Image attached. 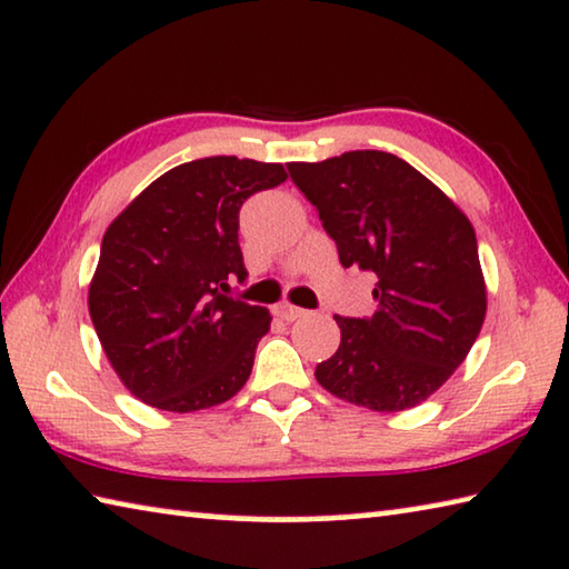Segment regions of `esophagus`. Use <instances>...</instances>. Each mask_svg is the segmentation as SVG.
<instances>
[{
    "label": "esophagus",
    "mask_w": 569,
    "mask_h": 569,
    "mask_svg": "<svg viewBox=\"0 0 569 569\" xmlns=\"http://www.w3.org/2000/svg\"><path fill=\"white\" fill-rule=\"evenodd\" d=\"M276 317H281L283 321H296L306 317V311L299 309V306H291V303H278L276 306Z\"/></svg>",
    "instance_id": "34e87169"
}]
</instances>
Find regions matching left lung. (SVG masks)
I'll return each mask as SVG.
<instances>
[{
  "instance_id": "obj_1",
  "label": "left lung",
  "mask_w": 569,
  "mask_h": 569,
  "mask_svg": "<svg viewBox=\"0 0 569 569\" xmlns=\"http://www.w3.org/2000/svg\"><path fill=\"white\" fill-rule=\"evenodd\" d=\"M339 263L375 273L372 317H333L339 349L317 365L337 398L377 412L428 400L471 351L486 317L476 232L440 189L387 151L288 164Z\"/></svg>"
}]
</instances>
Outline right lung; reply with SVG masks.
Segmentation results:
<instances>
[{
	"instance_id": "1",
	"label": "right lung",
	"mask_w": 569,
	"mask_h": 569,
	"mask_svg": "<svg viewBox=\"0 0 569 569\" xmlns=\"http://www.w3.org/2000/svg\"><path fill=\"white\" fill-rule=\"evenodd\" d=\"M283 179L281 164L256 159L187 161L106 230L88 309L108 362L141 402L204 410L248 382L270 313L222 291L248 278L242 202Z\"/></svg>"
}]
</instances>
